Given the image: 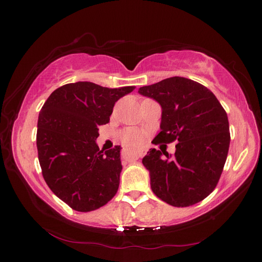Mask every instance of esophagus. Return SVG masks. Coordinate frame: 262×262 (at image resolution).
Segmentation results:
<instances>
[{
	"label": "esophagus",
	"mask_w": 262,
	"mask_h": 262,
	"mask_svg": "<svg viewBox=\"0 0 262 262\" xmlns=\"http://www.w3.org/2000/svg\"><path fill=\"white\" fill-rule=\"evenodd\" d=\"M143 156V151L142 150H134V151H132V150H128L125 149L122 151V158L125 159H139L140 157Z\"/></svg>",
	"instance_id": "esophagus-1"
}]
</instances>
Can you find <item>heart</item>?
<instances>
[{"label":"heart","mask_w":262,"mask_h":262,"mask_svg":"<svg viewBox=\"0 0 262 262\" xmlns=\"http://www.w3.org/2000/svg\"><path fill=\"white\" fill-rule=\"evenodd\" d=\"M121 140L127 147H137L141 145L144 140L143 132L136 128H127L122 132Z\"/></svg>","instance_id":"heart-1"}]
</instances>
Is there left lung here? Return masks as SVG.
<instances>
[{
    "instance_id": "left-lung-1",
    "label": "left lung",
    "mask_w": 262,
    "mask_h": 262,
    "mask_svg": "<svg viewBox=\"0 0 262 262\" xmlns=\"http://www.w3.org/2000/svg\"><path fill=\"white\" fill-rule=\"evenodd\" d=\"M139 94L162 107L161 133L152 143L177 141L173 156L150 149L142 163L152 192L174 207H188L215 189L227 161L229 120L215 95L185 77H170L142 86Z\"/></svg>"
}]
</instances>
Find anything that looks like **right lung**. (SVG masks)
Returning <instances> with one entry per match:
<instances>
[{
    "label": "right lung",
    "mask_w": 262,
    "mask_h": 262,
    "mask_svg": "<svg viewBox=\"0 0 262 262\" xmlns=\"http://www.w3.org/2000/svg\"><path fill=\"white\" fill-rule=\"evenodd\" d=\"M134 89L69 83L53 91L40 110L37 148L42 177L74 210L98 209L118 192L120 145L104 152L96 140L99 126L110 121L115 101Z\"/></svg>",
    "instance_id": "obj_1"
}]
</instances>
